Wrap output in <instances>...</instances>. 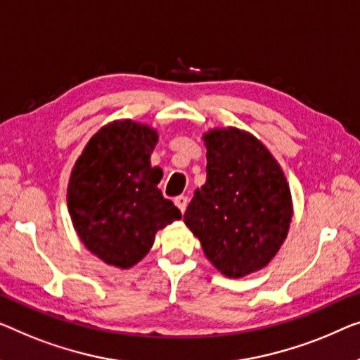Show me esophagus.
Returning <instances> with one entry per match:
<instances>
[{
	"label": "esophagus",
	"instance_id": "34e87169",
	"mask_svg": "<svg viewBox=\"0 0 360 360\" xmlns=\"http://www.w3.org/2000/svg\"><path fill=\"white\" fill-rule=\"evenodd\" d=\"M174 203H176V207H178L179 210L184 213L186 208H187V203H189V198H187L186 195H178L174 198Z\"/></svg>",
	"mask_w": 360,
	"mask_h": 360
}]
</instances>
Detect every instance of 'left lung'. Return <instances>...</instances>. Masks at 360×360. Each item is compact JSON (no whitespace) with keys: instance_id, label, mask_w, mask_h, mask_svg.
<instances>
[{"instance_id":"8db88e82","label":"left lung","mask_w":360,"mask_h":360,"mask_svg":"<svg viewBox=\"0 0 360 360\" xmlns=\"http://www.w3.org/2000/svg\"><path fill=\"white\" fill-rule=\"evenodd\" d=\"M207 181L184 213L186 226L219 273L243 278L270 264L286 239L292 198L280 163L250 132L203 134Z\"/></svg>"}]
</instances>
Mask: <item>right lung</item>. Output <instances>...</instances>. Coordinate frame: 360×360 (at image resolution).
Returning <instances> with one entry per match:
<instances>
[{
	"instance_id": "1",
	"label": "right lung",
	"mask_w": 360,
	"mask_h": 360,
	"mask_svg": "<svg viewBox=\"0 0 360 360\" xmlns=\"http://www.w3.org/2000/svg\"><path fill=\"white\" fill-rule=\"evenodd\" d=\"M157 129L132 120L108 122L82 150L68 184L74 229L94 255L131 268L152 249L155 234L181 219L158 189L163 171L150 165Z\"/></svg>"
}]
</instances>
